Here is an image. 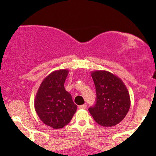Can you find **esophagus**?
Listing matches in <instances>:
<instances>
[{
  "label": "esophagus",
  "mask_w": 156,
  "mask_h": 156,
  "mask_svg": "<svg viewBox=\"0 0 156 156\" xmlns=\"http://www.w3.org/2000/svg\"><path fill=\"white\" fill-rule=\"evenodd\" d=\"M79 108H80V109H85V108H87V104H82V105L79 106Z\"/></svg>",
  "instance_id": "obj_1"
}]
</instances>
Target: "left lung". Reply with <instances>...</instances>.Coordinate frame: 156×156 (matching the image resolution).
Listing matches in <instances>:
<instances>
[{
  "mask_svg": "<svg viewBox=\"0 0 156 156\" xmlns=\"http://www.w3.org/2000/svg\"><path fill=\"white\" fill-rule=\"evenodd\" d=\"M97 92L96 104L89 112L98 124L111 127L120 123L131 105L129 91L120 78L105 70L91 72Z\"/></svg>",
  "mask_w": 156,
  "mask_h": 156,
  "instance_id": "1",
  "label": "left lung"
}]
</instances>
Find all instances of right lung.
<instances>
[{"label": "right lung", "instance_id": "right-lung-1", "mask_svg": "<svg viewBox=\"0 0 156 156\" xmlns=\"http://www.w3.org/2000/svg\"><path fill=\"white\" fill-rule=\"evenodd\" d=\"M68 73L67 69L51 72L42 82L34 101L40 120L55 129L67 125L77 108L64 87Z\"/></svg>", "mask_w": 156, "mask_h": 156}]
</instances>
